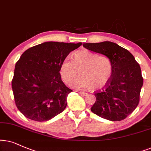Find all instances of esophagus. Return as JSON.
<instances>
[{
  "label": "esophagus",
  "instance_id": "34e87169",
  "mask_svg": "<svg viewBox=\"0 0 151 151\" xmlns=\"http://www.w3.org/2000/svg\"><path fill=\"white\" fill-rule=\"evenodd\" d=\"M79 92V93L80 94H81V95H82V96H87V95H88V94L86 93V92H81V91H80V92Z\"/></svg>",
  "mask_w": 151,
  "mask_h": 151
}]
</instances>
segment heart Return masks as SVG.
I'll return each mask as SVG.
<instances>
[{
    "label": "heart",
    "mask_w": 151,
    "mask_h": 151,
    "mask_svg": "<svg viewBox=\"0 0 151 151\" xmlns=\"http://www.w3.org/2000/svg\"><path fill=\"white\" fill-rule=\"evenodd\" d=\"M81 74L72 86L77 88H90L97 90L107 85L112 74L110 60L87 50L75 52L73 61L66 58L60 66V74L63 81L70 85Z\"/></svg>",
    "instance_id": "1"
}]
</instances>
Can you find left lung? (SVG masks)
Here are the masks:
<instances>
[{"instance_id": "obj_1", "label": "left lung", "mask_w": 151, "mask_h": 151, "mask_svg": "<svg viewBox=\"0 0 151 151\" xmlns=\"http://www.w3.org/2000/svg\"><path fill=\"white\" fill-rule=\"evenodd\" d=\"M83 46L106 56L112 66L110 80L105 87L94 92L96 101L90 110L110 121L126 119L139 102L144 81L139 64L128 50L112 42L83 43Z\"/></svg>"}]
</instances>
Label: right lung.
I'll use <instances>...</instances> for the list:
<instances>
[{
  "label": "right lung",
  "mask_w": 151,
  "mask_h": 151,
  "mask_svg": "<svg viewBox=\"0 0 151 151\" xmlns=\"http://www.w3.org/2000/svg\"><path fill=\"white\" fill-rule=\"evenodd\" d=\"M81 44L45 42L23 52L16 63L12 87L16 106L25 117L45 122L65 110L72 90L62 81L60 66Z\"/></svg>",
  "instance_id": "right-lung-1"
}]
</instances>
